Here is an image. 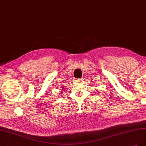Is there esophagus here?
Listing matches in <instances>:
<instances>
[{
	"instance_id": "esophagus-1",
	"label": "esophagus",
	"mask_w": 146,
	"mask_h": 146,
	"mask_svg": "<svg viewBox=\"0 0 146 146\" xmlns=\"http://www.w3.org/2000/svg\"><path fill=\"white\" fill-rule=\"evenodd\" d=\"M76 80H77V82H82L83 80V79L82 78H80V79H77Z\"/></svg>"
}]
</instances>
